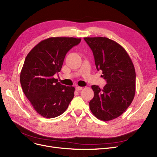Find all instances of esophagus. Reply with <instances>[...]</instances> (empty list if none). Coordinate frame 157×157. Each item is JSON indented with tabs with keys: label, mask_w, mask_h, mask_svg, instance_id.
<instances>
[{
	"label": "esophagus",
	"mask_w": 157,
	"mask_h": 157,
	"mask_svg": "<svg viewBox=\"0 0 157 157\" xmlns=\"http://www.w3.org/2000/svg\"><path fill=\"white\" fill-rule=\"evenodd\" d=\"M83 89V87H81V86H76V90L77 91H80Z\"/></svg>",
	"instance_id": "esophagus-1"
}]
</instances>
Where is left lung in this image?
Segmentation results:
<instances>
[{
  "label": "left lung",
  "instance_id": "8db88e82",
  "mask_svg": "<svg viewBox=\"0 0 157 157\" xmlns=\"http://www.w3.org/2000/svg\"><path fill=\"white\" fill-rule=\"evenodd\" d=\"M93 52L95 66L101 70L107 84L101 89L92 85L94 96L90 101L92 113L108 121L119 117L131 105L135 94V70L126 50L106 37H85Z\"/></svg>",
  "mask_w": 157,
  "mask_h": 157
}]
</instances>
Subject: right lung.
<instances>
[{"label":"right lung","instance_id":"obj_1","mask_svg":"<svg viewBox=\"0 0 157 157\" xmlns=\"http://www.w3.org/2000/svg\"><path fill=\"white\" fill-rule=\"evenodd\" d=\"M81 38L51 37L41 41L27 55L20 76L23 92L35 110L51 119L62 115L74 98L75 88L58 82L66 54Z\"/></svg>","mask_w":157,"mask_h":157}]
</instances>
